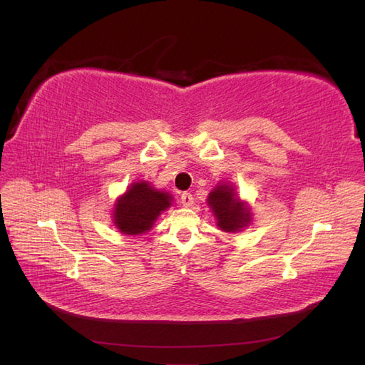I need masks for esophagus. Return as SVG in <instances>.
<instances>
[{"mask_svg":"<svg viewBox=\"0 0 365 365\" xmlns=\"http://www.w3.org/2000/svg\"><path fill=\"white\" fill-rule=\"evenodd\" d=\"M180 204L183 207H191L192 204H195V197H192L191 192H183V195L180 196Z\"/></svg>","mask_w":365,"mask_h":365,"instance_id":"1","label":"esophagus"}]
</instances>
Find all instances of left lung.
<instances>
[{"label": "left lung", "instance_id": "left-lung-1", "mask_svg": "<svg viewBox=\"0 0 365 365\" xmlns=\"http://www.w3.org/2000/svg\"><path fill=\"white\" fill-rule=\"evenodd\" d=\"M208 205L218 220L220 229L224 232H237L251 221L250 210L243 202H240L234 188L227 185H220L210 192Z\"/></svg>", "mask_w": 365, "mask_h": 365}]
</instances>
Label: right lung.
Listing matches in <instances>:
<instances>
[{"label":"right lung","mask_w":365,"mask_h":365,"mask_svg":"<svg viewBox=\"0 0 365 365\" xmlns=\"http://www.w3.org/2000/svg\"><path fill=\"white\" fill-rule=\"evenodd\" d=\"M169 205L168 192L153 190L147 182L133 183L115 204L114 224L127 235L144 234Z\"/></svg>","instance_id":"add662e5"}]
</instances>
